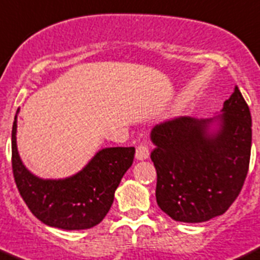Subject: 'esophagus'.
<instances>
[{
    "label": "esophagus",
    "mask_w": 260,
    "mask_h": 260,
    "mask_svg": "<svg viewBox=\"0 0 260 260\" xmlns=\"http://www.w3.org/2000/svg\"><path fill=\"white\" fill-rule=\"evenodd\" d=\"M150 151H149V146L145 144H140L136 149V159L137 160H146L149 157Z\"/></svg>",
    "instance_id": "1"
}]
</instances>
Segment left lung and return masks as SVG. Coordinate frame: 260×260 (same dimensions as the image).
I'll return each instance as SVG.
<instances>
[{
    "instance_id": "8db88e82",
    "label": "left lung",
    "mask_w": 260,
    "mask_h": 260,
    "mask_svg": "<svg viewBox=\"0 0 260 260\" xmlns=\"http://www.w3.org/2000/svg\"><path fill=\"white\" fill-rule=\"evenodd\" d=\"M220 113L209 119L179 116L152 127L155 195L172 219L207 222L222 215L241 191L250 161L251 115L237 87Z\"/></svg>"
}]
</instances>
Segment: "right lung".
<instances>
[{"label": "right lung", "mask_w": 260, "mask_h": 260, "mask_svg": "<svg viewBox=\"0 0 260 260\" xmlns=\"http://www.w3.org/2000/svg\"><path fill=\"white\" fill-rule=\"evenodd\" d=\"M18 109L11 132L13 172L21 198L42 223L67 230L92 229L105 218L114 193L135 157V147H105L82 171L67 178L45 179L23 164L16 145Z\"/></svg>", "instance_id": "add662e5"}]
</instances>
